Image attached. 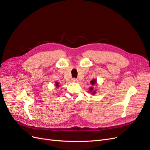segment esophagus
Segmentation results:
<instances>
[{"label":"esophagus","instance_id":"34e87169","mask_svg":"<svg viewBox=\"0 0 150 150\" xmlns=\"http://www.w3.org/2000/svg\"><path fill=\"white\" fill-rule=\"evenodd\" d=\"M71 81H72V82H77V81H78V79L74 78H72V79H71Z\"/></svg>","mask_w":150,"mask_h":150}]
</instances>
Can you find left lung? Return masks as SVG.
<instances>
[{
    "instance_id": "1",
    "label": "left lung",
    "mask_w": 150,
    "mask_h": 150,
    "mask_svg": "<svg viewBox=\"0 0 150 150\" xmlns=\"http://www.w3.org/2000/svg\"><path fill=\"white\" fill-rule=\"evenodd\" d=\"M91 84L92 85L96 84V79H93V80H92V81H91ZM90 91L92 92V94H94L95 93H96V91H93V87H91V88H90Z\"/></svg>"
}]
</instances>
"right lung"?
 Wrapping results in <instances>:
<instances>
[{"mask_svg":"<svg viewBox=\"0 0 150 150\" xmlns=\"http://www.w3.org/2000/svg\"><path fill=\"white\" fill-rule=\"evenodd\" d=\"M56 87H59V83H57V82H56Z\"/></svg>","mask_w":150,"mask_h":150,"instance_id":"obj_1","label":"right lung"}]
</instances>
